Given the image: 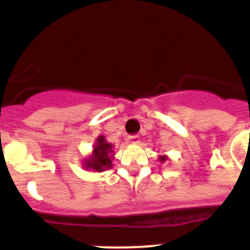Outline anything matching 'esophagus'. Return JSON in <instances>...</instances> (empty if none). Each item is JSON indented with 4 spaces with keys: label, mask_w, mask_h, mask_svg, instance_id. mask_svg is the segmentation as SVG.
Here are the masks:
<instances>
[{
    "label": "esophagus",
    "mask_w": 250,
    "mask_h": 250,
    "mask_svg": "<svg viewBox=\"0 0 250 250\" xmlns=\"http://www.w3.org/2000/svg\"><path fill=\"white\" fill-rule=\"evenodd\" d=\"M129 143L130 145H138L139 143V136H129Z\"/></svg>",
    "instance_id": "esophagus-1"
}]
</instances>
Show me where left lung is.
Segmentation results:
<instances>
[{"instance_id": "left-lung-1", "label": "left lung", "mask_w": 250, "mask_h": 250, "mask_svg": "<svg viewBox=\"0 0 250 250\" xmlns=\"http://www.w3.org/2000/svg\"><path fill=\"white\" fill-rule=\"evenodd\" d=\"M158 161L161 162V163H164V162L168 161V156H166V154H163V156H159Z\"/></svg>"}]
</instances>
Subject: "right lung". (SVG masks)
Listing matches in <instances>:
<instances>
[{
	"mask_svg": "<svg viewBox=\"0 0 250 250\" xmlns=\"http://www.w3.org/2000/svg\"><path fill=\"white\" fill-rule=\"evenodd\" d=\"M114 158L113 146L105 141L104 136H98L93 145L92 154L83 161V168L92 172H103L112 168V161Z\"/></svg>",
	"mask_w": 250,
	"mask_h": 250,
	"instance_id": "right-lung-1",
	"label": "right lung"
}]
</instances>
